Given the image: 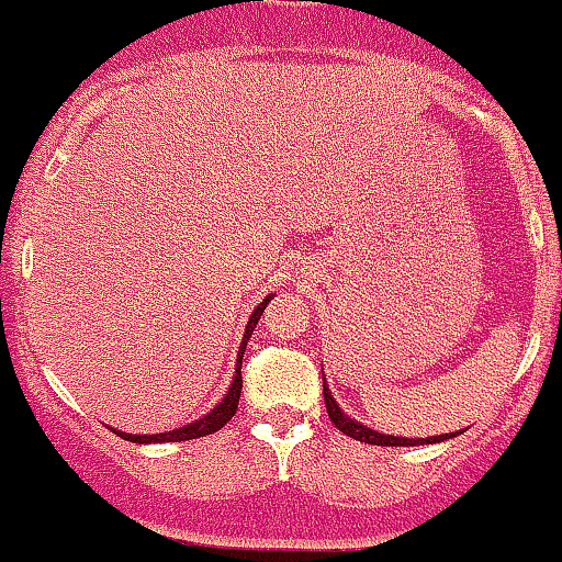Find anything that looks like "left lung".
I'll use <instances>...</instances> for the list:
<instances>
[{
	"label": "left lung",
	"instance_id": "1",
	"mask_svg": "<svg viewBox=\"0 0 562 562\" xmlns=\"http://www.w3.org/2000/svg\"><path fill=\"white\" fill-rule=\"evenodd\" d=\"M322 391H325V407H327V415H330L333 426H336L338 431H344L347 437H352V440H360V442H369V446H387V448H407V446H431V442H442V440H451V437L462 435V431H457V435H437V437H393V435H382V431L376 429H369L366 424H360V420L349 418L347 413H344L341 407H338V402L333 398L330 393V385H327L325 374H322Z\"/></svg>",
	"mask_w": 562,
	"mask_h": 562
}]
</instances>
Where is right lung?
Wrapping results in <instances>:
<instances>
[{"label":"right lung","mask_w":562,"mask_h":562,"mask_svg":"<svg viewBox=\"0 0 562 562\" xmlns=\"http://www.w3.org/2000/svg\"><path fill=\"white\" fill-rule=\"evenodd\" d=\"M270 297H273V294H268V297H265L262 303H259L257 308L251 311V316H248L246 333H243L240 349H237L235 376H232L229 391L224 393V398H221V402L215 404V407L210 409L207 415H202V418H196V420H191V424L180 426V429L160 431V435H127V431L114 429L116 435H120L122 440H131V442H138V446H147V442H182V440H196V437H207V435H213V431L224 429L226 420L235 418L237 404H240V393H243V376H240V369H243V355H246V344H248V338H251V333H254V327H257V322L262 319V311H265V305L270 303Z\"/></svg>","instance_id":"obj_1"}]
</instances>
